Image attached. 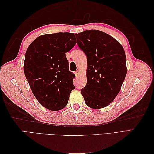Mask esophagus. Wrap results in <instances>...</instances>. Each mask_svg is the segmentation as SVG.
I'll return each mask as SVG.
<instances>
[{"label":"esophagus","instance_id":"1","mask_svg":"<svg viewBox=\"0 0 154 154\" xmlns=\"http://www.w3.org/2000/svg\"><path fill=\"white\" fill-rule=\"evenodd\" d=\"M74 74H75L76 76H78L79 75V74H80V71H75V72H74Z\"/></svg>","mask_w":154,"mask_h":154}]
</instances>
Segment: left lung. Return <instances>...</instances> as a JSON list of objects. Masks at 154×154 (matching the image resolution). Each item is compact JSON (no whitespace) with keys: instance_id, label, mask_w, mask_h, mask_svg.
Returning <instances> with one entry per match:
<instances>
[{"instance_id":"8db88e82","label":"left lung","mask_w":154,"mask_h":154,"mask_svg":"<svg viewBox=\"0 0 154 154\" xmlns=\"http://www.w3.org/2000/svg\"><path fill=\"white\" fill-rule=\"evenodd\" d=\"M75 35L87 58V84L81 94L90 108H104L114 100L126 77L125 50L118 40L103 31L87 30Z\"/></svg>"}]
</instances>
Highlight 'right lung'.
<instances>
[{
    "mask_svg": "<svg viewBox=\"0 0 154 154\" xmlns=\"http://www.w3.org/2000/svg\"><path fill=\"white\" fill-rule=\"evenodd\" d=\"M76 44L74 33L57 32L39 36L27 49L25 76L36 99L47 109H63L75 88L66 53Z\"/></svg>",
    "mask_w": 154,
    "mask_h": 154,
    "instance_id": "obj_1",
    "label": "right lung"
}]
</instances>
